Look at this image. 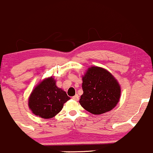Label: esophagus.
<instances>
[{
    "mask_svg": "<svg viewBox=\"0 0 153 153\" xmlns=\"http://www.w3.org/2000/svg\"><path fill=\"white\" fill-rule=\"evenodd\" d=\"M73 99L75 100V101H78V99H79L78 95L76 94V95H75L74 96H73Z\"/></svg>",
    "mask_w": 153,
    "mask_h": 153,
    "instance_id": "34e87169",
    "label": "esophagus"
}]
</instances>
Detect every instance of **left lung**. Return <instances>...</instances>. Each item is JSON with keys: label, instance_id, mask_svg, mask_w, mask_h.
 <instances>
[{"label": "left lung", "instance_id": "1", "mask_svg": "<svg viewBox=\"0 0 153 153\" xmlns=\"http://www.w3.org/2000/svg\"><path fill=\"white\" fill-rule=\"evenodd\" d=\"M83 94L79 103L93 114H101L113 109L119 101L121 88L117 79L100 67H91L82 76Z\"/></svg>", "mask_w": 153, "mask_h": 153}]
</instances>
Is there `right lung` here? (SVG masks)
<instances>
[{
	"instance_id": "add662e5",
	"label": "right lung",
	"mask_w": 153,
	"mask_h": 153,
	"mask_svg": "<svg viewBox=\"0 0 153 153\" xmlns=\"http://www.w3.org/2000/svg\"><path fill=\"white\" fill-rule=\"evenodd\" d=\"M70 99L65 91L56 85V80L50 77L34 88L28 104L34 114L43 119H50L57 114L64 103Z\"/></svg>"
}]
</instances>
